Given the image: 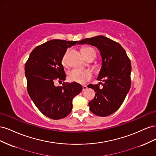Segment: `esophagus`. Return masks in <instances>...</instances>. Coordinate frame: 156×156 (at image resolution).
Returning a JSON list of instances; mask_svg holds the SVG:
<instances>
[{"label": "esophagus", "mask_w": 156, "mask_h": 156, "mask_svg": "<svg viewBox=\"0 0 156 156\" xmlns=\"http://www.w3.org/2000/svg\"><path fill=\"white\" fill-rule=\"evenodd\" d=\"M87 85H83V91H84L86 90L87 89Z\"/></svg>", "instance_id": "esophagus-1"}]
</instances>
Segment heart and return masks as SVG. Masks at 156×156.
<instances>
[{"label":"heart","instance_id":"1","mask_svg":"<svg viewBox=\"0 0 156 156\" xmlns=\"http://www.w3.org/2000/svg\"><path fill=\"white\" fill-rule=\"evenodd\" d=\"M83 53L85 56H87L93 52H96L93 48L90 47H86L82 49ZM69 50H67L63 55L62 59H61V63H62L64 67H66L68 66V55ZM92 74L88 70H84L79 68H75L71 70L68 73V78L70 81L75 82L78 83H84L91 78Z\"/></svg>","mask_w":156,"mask_h":156}]
</instances>
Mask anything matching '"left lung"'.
Listing matches in <instances>:
<instances>
[{"label": "left lung", "instance_id": "left-lung-1", "mask_svg": "<svg viewBox=\"0 0 156 156\" xmlns=\"http://www.w3.org/2000/svg\"><path fill=\"white\" fill-rule=\"evenodd\" d=\"M79 44L97 47L102 58L99 84H89L96 95L88 103L90 110L97 116H107L116 112L123 103L131 87V61L120 44L103 36L85 38Z\"/></svg>", "mask_w": 156, "mask_h": 156}]
</instances>
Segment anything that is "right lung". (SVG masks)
I'll list each match as a JSON object with an SVG mask.
<instances>
[{
  "label": "right lung",
  "mask_w": 156,
  "mask_h": 156,
  "mask_svg": "<svg viewBox=\"0 0 156 156\" xmlns=\"http://www.w3.org/2000/svg\"><path fill=\"white\" fill-rule=\"evenodd\" d=\"M77 41L53 40L37 46L25 63L27 91L40 111L51 119L67 116L72 109V100L81 92L82 86L73 82L66 83V74L61 59L68 48ZM63 81L62 86L54 83Z\"/></svg>",
  "instance_id": "1"
}]
</instances>
